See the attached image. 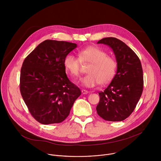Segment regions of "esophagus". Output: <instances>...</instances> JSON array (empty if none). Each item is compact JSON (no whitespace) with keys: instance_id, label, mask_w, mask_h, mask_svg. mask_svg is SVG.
Masks as SVG:
<instances>
[{"instance_id":"34e87169","label":"esophagus","mask_w":161,"mask_h":161,"mask_svg":"<svg viewBox=\"0 0 161 161\" xmlns=\"http://www.w3.org/2000/svg\"><path fill=\"white\" fill-rule=\"evenodd\" d=\"M81 93L83 94H87L88 93V92L87 90H81Z\"/></svg>"}]
</instances>
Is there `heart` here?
<instances>
[{
	"label": "heart",
	"instance_id": "b5f03b06",
	"mask_svg": "<svg viewBox=\"0 0 161 161\" xmlns=\"http://www.w3.org/2000/svg\"><path fill=\"white\" fill-rule=\"evenodd\" d=\"M82 62L90 63L87 73L81 80V84L87 88L94 87L100 83L105 85L110 83L116 75L117 63L106 52L96 47H89L79 52ZM81 61L73 54L67 55L64 59L65 70L75 77L80 74Z\"/></svg>",
	"mask_w": 161,
	"mask_h": 161
}]
</instances>
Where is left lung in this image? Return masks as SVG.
<instances>
[{
  "instance_id": "obj_1",
  "label": "left lung",
  "mask_w": 161,
  "mask_h": 161,
  "mask_svg": "<svg viewBox=\"0 0 161 161\" xmlns=\"http://www.w3.org/2000/svg\"><path fill=\"white\" fill-rule=\"evenodd\" d=\"M97 44L112 49L117 69L110 84L99 93L100 101L96 110L105 120L122 121L132 113L141 97L143 88L142 64L134 51L115 37L103 38Z\"/></svg>"
}]
</instances>
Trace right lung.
Segmentation results:
<instances>
[{
  "label": "right lung",
  "instance_id": "obj_1",
  "mask_svg": "<svg viewBox=\"0 0 161 161\" xmlns=\"http://www.w3.org/2000/svg\"><path fill=\"white\" fill-rule=\"evenodd\" d=\"M76 47L75 43L45 40L23 62L21 94L32 117L42 124L64 121L81 95L64 66L65 57Z\"/></svg>",
  "mask_w": 161,
  "mask_h": 161
}]
</instances>
